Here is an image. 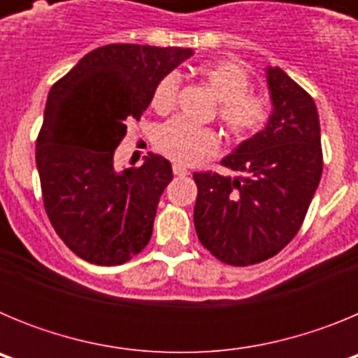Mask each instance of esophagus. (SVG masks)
<instances>
[{
	"label": "esophagus",
	"instance_id": "34e87169",
	"mask_svg": "<svg viewBox=\"0 0 358 358\" xmlns=\"http://www.w3.org/2000/svg\"><path fill=\"white\" fill-rule=\"evenodd\" d=\"M172 170H173V173H176V176H179V177H182V176H188V170H186L185 166H182V164H177V163H173Z\"/></svg>",
	"mask_w": 358,
	"mask_h": 358
}]
</instances>
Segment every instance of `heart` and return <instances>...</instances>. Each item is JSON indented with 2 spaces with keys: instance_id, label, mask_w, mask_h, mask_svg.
I'll use <instances>...</instances> for the list:
<instances>
[{
  "instance_id": "obj_1",
  "label": "heart",
  "mask_w": 358,
  "mask_h": 358,
  "mask_svg": "<svg viewBox=\"0 0 358 358\" xmlns=\"http://www.w3.org/2000/svg\"><path fill=\"white\" fill-rule=\"evenodd\" d=\"M197 75L218 100V120L233 138L245 140L267 123L271 103L264 94L249 91L251 77L238 62L218 61L202 64L197 69ZM177 93L179 75H164L152 93L154 110L159 115L170 113L176 107ZM156 147L176 163L192 166L213 156L218 148V140L211 129L194 125L182 118H173L163 123L156 132Z\"/></svg>"
}]
</instances>
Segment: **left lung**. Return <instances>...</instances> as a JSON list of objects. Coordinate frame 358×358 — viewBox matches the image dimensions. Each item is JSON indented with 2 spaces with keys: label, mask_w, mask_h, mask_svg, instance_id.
Here are the masks:
<instances>
[{
  "label": "left lung",
  "mask_w": 358,
  "mask_h": 358,
  "mask_svg": "<svg viewBox=\"0 0 358 358\" xmlns=\"http://www.w3.org/2000/svg\"><path fill=\"white\" fill-rule=\"evenodd\" d=\"M267 125L222 159L229 177L194 173L201 243L224 264L245 267L278 255L301 227L322 173L315 102L281 68H265Z\"/></svg>",
  "instance_id": "left-lung-1"
}]
</instances>
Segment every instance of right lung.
Instances as JSON below:
<instances>
[{
  "mask_svg": "<svg viewBox=\"0 0 358 358\" xmlns=\"http://www.w3.org/2000/svg\"><path fill=\"white\" fill-rule=\"evenodd\" d=\"M192 55L189 48L107 44L50 90L36 150L44 210L82 260L122 265L150 240L172 164L148 154L140 169L116 172L115 150L157 82Z\"/></svg>",
  "mask_w": 358,
  "mask_h": 358,
  "instance_id": "add662e5",
  "label": "right lung"
}]
</instances>
